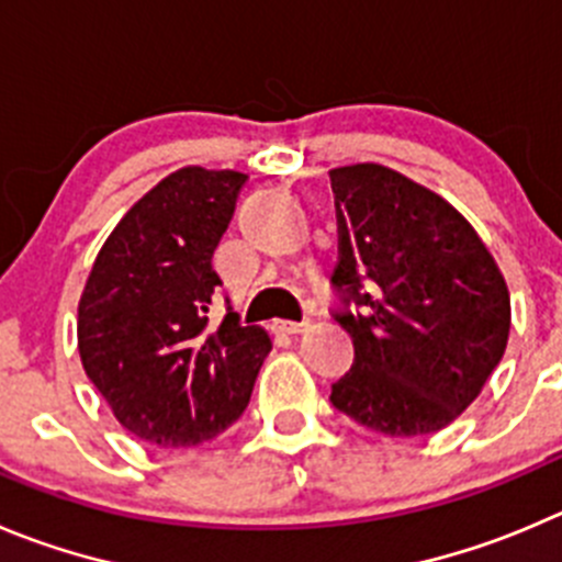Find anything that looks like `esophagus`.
Segmentation results:
<instances>
[{"mask_svg": "<svg viewBox=\"0 0 562 562\" xmlns=\"http://www.w3.org/2000/svg\"><path fill=\"white\" fill-rule=\"evenodd\" d=\"M272 330H276V334L295 336V334H303V330H306V323H292V319H276V323H272Z\"/></svg>", "mask_w": 562, "mask_h": 562, "instance_id": "1", "label": "esophagus"}]
</instances>
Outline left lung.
Here are the masks:
<instances>
[{"label":"left lung","instance_id":"8db88e82","mask_svg":"<svg viewBox=\"0 0 562 562\" xmlns=\"http://www.w3.org/2000/svg\"><path fill=\"white\" fill-rule=\"evenodd\" d=\"M339 261L336 323L350 372L336 411L383 436H427L483 392L510 334L507 284L472 223L445 198L375 162L330 170Z\"/></svg>","mask_w":562,"mask_h":562}]
</instances>
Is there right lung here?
<instances>
[{
	"label": "right lung",
	"mask_w": 562,
	"mask_h": 562,
	"mask_svg": "<svg viewBox=\"0 0 562 562\" xmlns=\"http://www.w3.org/2000/svg\"><path fill=\"white\" fill-rule=\"evenodd\" d=\"M248 176H165L101 245L79 297V358L115 419L157 447H195L243 416L272 341L228 312L210 323L212 254Z\"/></svg>",
	"instance_id": "add662e5"
}]
</instances>
